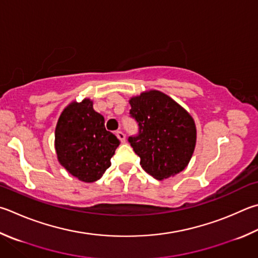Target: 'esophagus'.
<instances>
[{"label": "esophagus", "mask_w": 258, "mask_h": 258, "mask_svg": "<svg viewBox=\"0 0 258 258\" xmlns=\"http://www.w3.org/2000/svg\"><path fill=\"white\" fill-rule=\"evenodd\" d=\"M116 135H117V138L119 139L120 142H125V139H126V138H125V134H124L123 132H121V131H117Z\"/></svg>", "instance_id": "obj_1"}]
</instances>
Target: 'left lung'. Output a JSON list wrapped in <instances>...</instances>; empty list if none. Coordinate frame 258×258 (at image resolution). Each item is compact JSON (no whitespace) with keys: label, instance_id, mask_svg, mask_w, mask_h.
I'll use <instances>...</instances> for the list:
<instances>
[{"label":"left lung","instance_id":"8db88e82","mask_svg":"<svg viewBox=\"0 0 258 258\" xmlns=\"http://www.w3.org/2000/svg\"><path fill=\"white\" fill-rule=\"evenodd\" d=\"M130 104V117L137 121L139 131L128 142L141 159L140 165L156 179L179 174L195 149L196 127L191 116L157 90L143 92Z\"/></svg>","mask_w":258,"mask_h":258}]
</instances>
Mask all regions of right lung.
<instances>
[{
    "label": "right lung",
    "mask_w": 258,
    "mask_h": 258,
    "mask_svg": "<svg viewBox=\"0 0 258 258\" xmlns=\"http://www.w3.org/2000/svg\"><path fill=\"white\" fill-rule=\"evenodd\" d=\"M119 140L105 128V118L93 110L92 101L73 102L59 116L55 149L60 165L86 182L100 179L110 167Z\"/></svg>",
    "instance_id": "right-lung-1"
}]
</instances>
